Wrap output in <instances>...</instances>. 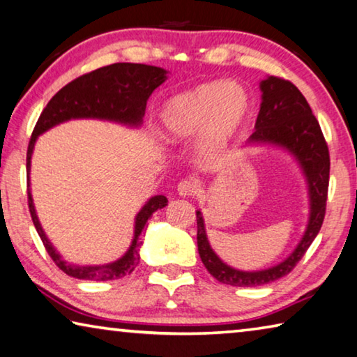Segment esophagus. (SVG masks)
Listing matches in <instances>:
<instances>
[{
	"label": "esophagus",
	"mask_w": 357,
	"mask_h": 357,
	"mask_svg": "<svg viewBox=\"0 0 357 357\" xmlns=\"http://www.w3.org/2000/svg\"><path fill=\"white\" fill-rule=\"evenodd\" d=\"M197 190H199V183L194 179H184L178 184V194L181 197H190L195 195Z\"/></svg>",
	"instance_id": "34e87169"
}]
</instances>
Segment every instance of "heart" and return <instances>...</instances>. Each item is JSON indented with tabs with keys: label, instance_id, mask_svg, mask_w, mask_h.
<instances>
[{
	"label": "heart",
	"instance_id": "b5f03b06",
	"mask_svg": "<svg viewBox=\"0 0 357 357\" xmlns=\"http://www.w3.org/2000/svg\"><path fill=\"white\" fill-rule=\"evenodd\" d=\"M252 111L250 90L240 82L211 81L169 98L160 112L169 143L199 137L203 155H218L238 138Z\"/></svg>",
	"mask_w": 357,
	"mask_h": 357
}]
</instances>
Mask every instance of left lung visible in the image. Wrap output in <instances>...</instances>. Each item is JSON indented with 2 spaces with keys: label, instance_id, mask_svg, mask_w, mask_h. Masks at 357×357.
Wrapping results in <instances>:
<instances>
[{
  "label": "left lung",
  "instance_id": "8db88e82",
  "mask_svg": "<svg viewBox=\"0 0 357 357\" xmlns=\"http://www.w3.org/2000/svg\"><path fill=\"white\" fill-rule=\"evenodd\" d=\"M262 103L256 121V132L245 146H275L289 152L301 167L308 188L310 216L307 229L289 256L282 262L264 270L245 271L230 267L220 260L209 245L205 219L197 211V245L203 265L219 282L238 287H256L282 278L291 273L303 257L311 243L319 234L326 214L327 188H329L331 158L319 122L292 82L281 77L267 76L260 81Z\"/></svg>",
  "mask_w": 357,
  "mask_h": 357
}]
</instances>
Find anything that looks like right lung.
Here are the masks:
<instances>
[{
  "mask_svg": "<svg viewBox=\"0 0 357 357\" xmlns=\"http://www.w3.org/2000/svg\"><path fill=\"white\" fill-rule=\"evenodd\" d=\"M167 75L168 71L163 68L141 63H114L98 68V70L75 79L59 90L38 119L26 152L28 206H30L33 224H35L38 235L41 236L49 256L52 257L56 267L73 278L107 281L123 278L132 273L139 260L138 240L141 231L144 230L146 222L157 209L168 205V200L163 195H154L144 203V206L139 209L135 218L132 245L121 259L105 265H77L66 262L50 243L47 235L44 234L41 222L38 219L35 203H33L30 168L36 139L49 128L71 121V119H98V121H109L138 128L143 123L146 103L152 92L167 81Z\"/></svg>",
  "mask_w": 357,
  "mask_h": 357,
  "instance_id": "obj_1",
  "label": "right lung"
}]
</instances>
